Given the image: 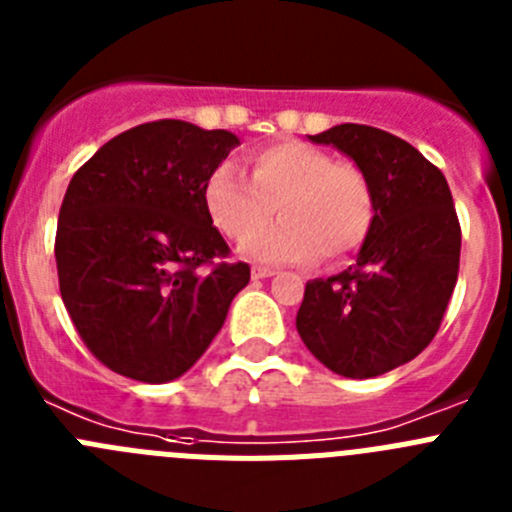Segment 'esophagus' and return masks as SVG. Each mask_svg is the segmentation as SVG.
Masks as SVG:
<instances>
[{"mask_svg": "<svg viewBox=\"0 0 512 512\" xmlns=\"http://www.w3.org/2000/svg\"><path fill=\"white\" fill-rule=\"evenodd\" d=\"M251 277L253 279H269V277H274V271L266 269V266H253Z\"/></svg>", "mask_w": 512, "mask_h": 512, "instance_id": "esophagus-1", "label": "esophagus"}]
</instances>
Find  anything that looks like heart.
<instances>
[{
  "mask_svg": "<svg viewBox=\"0 0 512 512\" xmlns=\"http://www.w3.org/2000/svg\"><path fill=\"white\" fill-rule=\"evenodd\" d=\"M251 179L220 164L202 187V205L230 238H243L278 205L283 220L246 238L243 256L261 264L336 261L364 243L372 228L374 194L364 171L330 153L282 140L248 156Z\"/></svg>",
  "mask_w": 512,
  "mask_h": 512,
  "instance_id": "heart-1",
  "label": "heart"
}]
</instances>
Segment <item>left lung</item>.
I'll return each mask as SVG.
<instances>
[{
  "mask_svg": "<svg viewBox=\"0 0 512 512\" xmlns=\"http://www.w3.org/2000/svg\"><path fill=\"white\" fill-rule=\"evenodd\" d=\"M307 138L364 171L374 217L354 266L307 282L297 333L330 372L379 377L433 341L456 287L461 228L451 189L418 148L379 128L346 122Z\"/></svg>",
  "mask_w": 512,
  "mask_h": 512,
  "instance_id": "1",
  "label": "left lung"
}]
</instances>
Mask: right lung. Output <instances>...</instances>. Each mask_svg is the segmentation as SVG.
<instances>
[{
	"label": "right lung",
	"mask_w": 512,
	"mask_h": 512,
	"mask_svg": "<svg viewBox=\"0 0 512 512\" xmlns=\"http://www.w3.org/2000/svg\"><path fill=\"white\" fill-rule=\"evenodd\" d=\"M241 146L228 130L156 120L107 140L71 179L56 230L63 305L112 372L164 384L220 333L248 264H217L228 243L202 205L207 176Z\"/></svg>",
	"instance_id": "add662e5"
}]
</instances>
